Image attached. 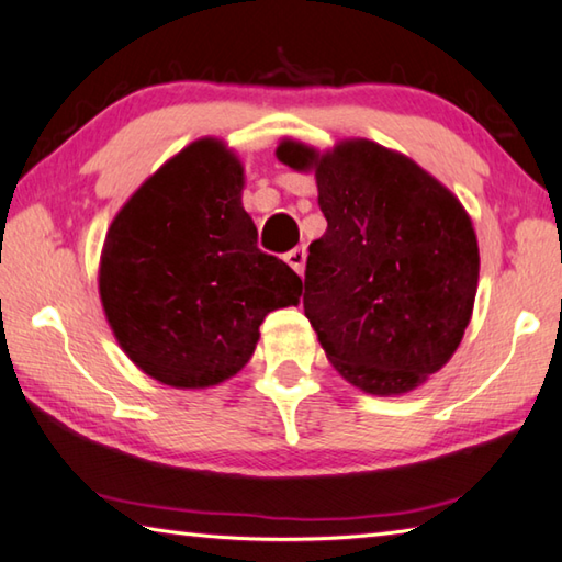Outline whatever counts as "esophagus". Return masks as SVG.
Here are the masks:
<instances>
[{"label":"esophagus","mask_w":562,"mask_h":562,"mask_svg":"<svg viewBox=\"0 0 562 562\" xmlns=\"http://www.w3.org/2000/svg\"><path fill=\"white\" fill-rule=\"evenodd\" d=\"M284 262H288L294 272L302 274L304 272V262H307V250H304V248H292L290 252H284Z\"/></svg>","instance_id":"1"}]
</instances>
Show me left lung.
I'll return each instance as SVG.
<instances>
[{"label": "left lung", "instance_id": "1", "mask_svg": "<svg viewBox=\"0 0 562 562\" xmlns=\"http://www.w3.org/2000/svg\"><path fill=\"white\" fill-rule=\"evenodd\" d=\"M278 159L314 169L326 233L310 246L304 314L326 359L371 395H401L462 341L479 280L476 236L440 181L369 139Z\"/></svg>", "mask_w": 562, "mask_h": 562}]
</instances>
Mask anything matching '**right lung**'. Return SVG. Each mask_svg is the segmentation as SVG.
Instances as JSON below:
<instances>
[{"instance_id":"add662e5","label":"right lung","mask_w":562,"mask_h":562,"mask_svg":"<svg viewBox=\"0 0 562 562\" xmlns=\"http://www.w3.org/2000/svg\"><path fill=\"white\" fill-rule=\"evenodd\" d=\"M240 191V161L221 142L199 139L142 183L108 231V322L130 359L167 385L236 375L265 316L300 302L302 280L258 248Z\"/></svg>"}]
</instances>
